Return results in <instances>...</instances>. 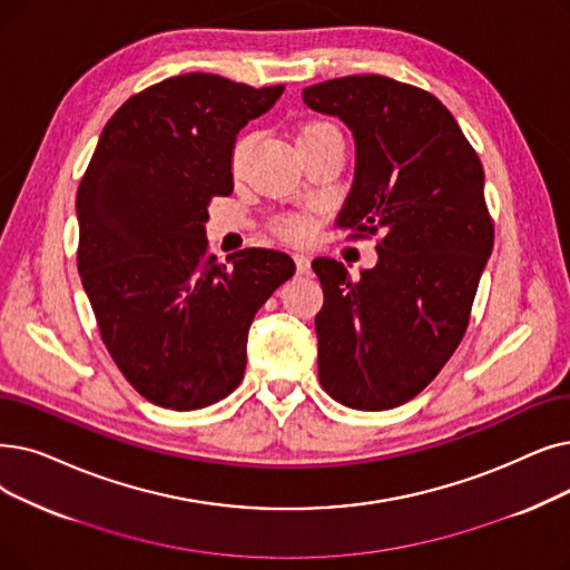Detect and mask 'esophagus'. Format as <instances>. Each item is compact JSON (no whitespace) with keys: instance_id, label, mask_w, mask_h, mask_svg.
<instances>
[{"instance_id":"obj_1","label":"esophagus","mask_w":570,"mask_h":570,"mask_svg":"<svg viewBox=\"0 0 570 570\" xmlns=\"http://www.w3.org/2000/svg\"><path fill=\"white\" fill-rule=\"evenodd\" d=\"M293 261H295V269H298V275H307V272H309V258L303 252H298V254H293Z\"/></svg>"}]
</instances>
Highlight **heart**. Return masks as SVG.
Listing matches in <instances>:
<instances>
[{"label":"heart","instance_id":"1","mask_svg":"<svg viewBox=\"0 0 570 570\" xmlns=\"http://www.w3.org/2000/svg\"><path fill=\"white\" fill-rule=\"evenodd\" d=\"M333 130L328 122H321V120H312L307 126L301 128L298 132V141L318 132H326ZM244 148H246V139H237L233 146V154H230V167L233 171H237L242 167V158H244ZM316 228V218L309 212H293V214H284L282 218L275 220V233L288 242H298V239H307Z\"/></svg>","mask_w":570,"mask_h":570}]
</instances>
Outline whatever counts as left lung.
<instances>
[{
	"mask_svg": "<svg viewBox=\"0 0 570 570\" xmlns=\"http://www.w3.org/2000/svg\"><path fill=\"white\" fill-rule=\"evenodd\" d=\"M356 141V171L337 226L377 239L380 261L352 279L312 263L324 288L316 314L318 382L354 410H391L422 393L461 344L493 246L484 169L435 95L380 73L303 90Z\"/></svg>",
	"mask_w": 570,
	"mask_h": 570,
	"instance_id": "1",
	"label": "left lung"
}]
</instances>
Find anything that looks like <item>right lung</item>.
<instances>
[{
    "mask_svg": "<svg viewBox=\"0 0 570 570\" xmlns=\"http://www.w3.org/2000/svg\"><path fill=\"white\" fill-rule=\"evenodd\" d=\"M284 86L181 73L109 118L77 193V265L100 337L148 403L200 410L233 393L263 303L293 277L291 256L242 249L218 263L207 207L233 193L237 132Z\"/></svg>",
    "mask_w": 570,
    "mask_h": 570,
    "instance_id": "add662e5",
    "label": "right lung"
}]
</instances>
